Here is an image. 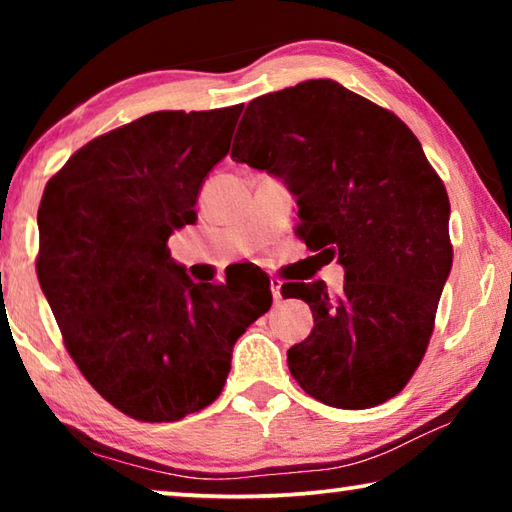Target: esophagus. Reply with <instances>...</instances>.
Returning <instances> with one entry per match:
<instances>
[{"label": "esophagus", "mask_w": 512, "mask_h": 512, "mask_svg": "<svg viewBox=\"0 0 512 512\" xmlns=\"http://www.w3.org/2000/svg\"><path fill=\"white\" fill-rule=\"evenodd\" d=\"M271 293H273V300L280 302L282 300V282L280 280H271Z\"/></svg>", "instance_id": "obj_1"}]
</instances>
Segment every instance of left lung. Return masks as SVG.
I'll use <instances>...</instances> for the list:
<instances>
[{
  "instance_id": "obj_1",
  "label": "left lung",
  "mask_w": 512,
  "mask_h": 512,
  "mask_svg": "<svg viewBox=\"0 0 512 512\" xmlns=\"http://www.w3.org/2000/svg\"><path fill=\"white\" fill-rule=\"evenodd\" d=\"M230 158L280 178L298 235L345 271L287 282L314 329L287 352L302 391L336 409H370L406 386L427 352L452 271L449 198L409 126L332 79L264 94L244 110Z\"/></svg>"
}]
</instances>
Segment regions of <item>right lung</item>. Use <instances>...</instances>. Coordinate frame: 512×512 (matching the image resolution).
I'll return each instance as SVG.
<instances>
[{
    "mask_svg": "<svg viewBox=\"0 0 512 512\" xmlns=\"http://www.w3.org/2000/svg\"><path fill=\"white\" fill-rule=\"evenodd\" d=\"M244 103L160 110L76 151L42 194L38 280L83 377L121 413L176 422L212 404L232 348L271 307L262 273L194 282L171 259Z\"/></svg>",
    "mask_w": 512,
    "mask_h": 512,
    "instance_id": "obj_1",
    "label": "right lung"
}]
</instances>
